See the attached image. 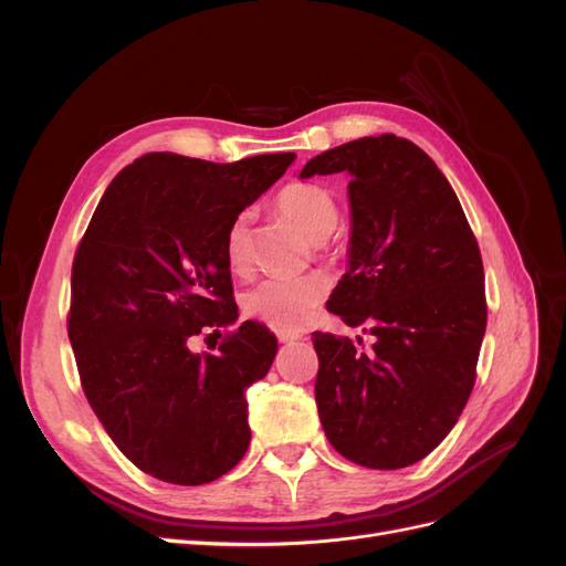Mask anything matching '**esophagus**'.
<instances>
[{"label": "esophagus", "mask_w": 566, "mask_h": 566, "mask_svg": "<svg viewBox=\"0 0 566 566\" xmlns=\"http://www.w3.org/2000/svg\"><path fill=\"white\" fill-rule=\"evenodd\" d=\"M276 337H279V342H283V345H287V342H295L302 335L295 333V331H276Z\"/></svg>", "instance_id": "obj_1"}]
</instances>
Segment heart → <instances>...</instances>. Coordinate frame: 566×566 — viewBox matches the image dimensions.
<instances>
[{"instance_id": "obj_1", "label": "heart", "mask_w": 566, "mask_h": 566, "mask_svg": "<svg viewBox=\"0 0 566 566\" xmlns=\"http://www.w3.org/2000/svg\"><path fill=\"white\" fill-rule=\"evenodd\" d=\"M276 210L300 227L314 241L328 238L339 219L337 200L328 188L314 181H290L273 198ZM227 264L233 273H245L252 264L250 214H235L224 241ZM328 293V281L321 273L306 276H269L243 295V310L250 318L281 331H295L310 321Z\"/></svg>"}]
</instances>
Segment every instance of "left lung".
I'll return each instance as SVG.
<instances>
[{"label": "left lung", "mask_w": 566, "mask_h": 566, "mask_svg": "<svg viewBox=\"0 0 566 566\" xmlns=\"http://www.w3.org/2000/svg\"><path fill=\"white\" fill-rule=\"evenodd\" d=\"M349 172V271L328 312L373 347L314 333L316 406L337 453L399 470L443 441L465 408L486 331L484 264L451 184L413 142L364 136L302 177Z\"/></svg>", "instance_id": "8db88e82"}]
</instances>
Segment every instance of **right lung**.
Wrapping results in <instances>:
<instances>
[{
  "mask_svg": "<svg viewBox=\"0 0 566 566\" xmlns=\"http://www.w3.org/2000/svg\"><path fill=\"white\" fill-rule=\"evenodd\" d=\"M293 160L148 153L111 181L75 250L67 337L84 397L115 447L163 482H214L248 451L245 389L269 373L276 335L245 321L217 354L188 347L238 318L229 224Z\"/></svg>",
  "mask_w": 566,
  "mask_h": 566,
  "instance_id": "add662e5",
  "label": "right lung"
}]
</instances>
